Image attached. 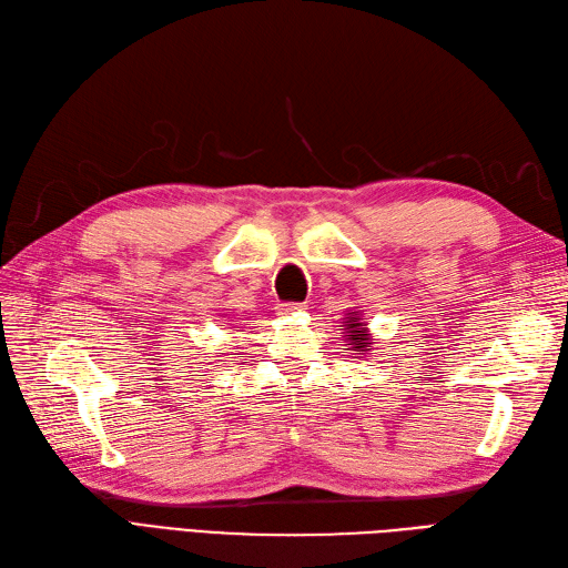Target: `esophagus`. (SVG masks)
Wrapping results in <instances>:
<instances>
[{
	"instance_id": "1",
	"label": "esophagus",
	"mask_w": 568,
	"mask_h": 568,
	"mask_svg": "<svg viewBox=\"0 0 568 568\" xmlns=\"http://www.w3.org/2000/svg\"><path fill=\"white\" fill-rule=\"evenodd\" d=\"M302 308H304V304H300V302H287L281 306L278 314H295V311H302Z\"/></svg>"
}]
</instances>
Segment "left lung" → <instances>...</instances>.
<instances>
[{
	"label": "left lung",
	"mask_w": 568,
	"mask_h": 568,
	"mask_svg": "<svg viewBox=\"0 0 568 568\" xmlns=\"http://www.w3.org/2000/svg\"><path fill=\"white\" fill-rule=\"evenodd\" d=\"M344 333H346L344 335L346 342L352 344V352L365 354V352H368V346L373 344L368 331H365L363 321L358 318V311H352V314H346V318H344Z\"/></svg>",
	"instance_id": "1"
}]
</instances>
